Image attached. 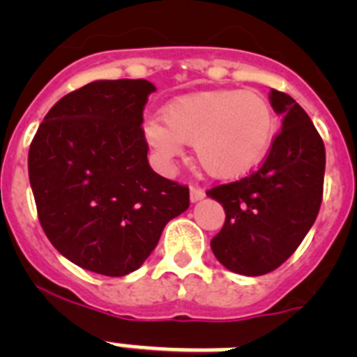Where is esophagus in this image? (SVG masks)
<instances>
[{
    "label": "esophagus",
    "mask_w": 357,
    "mask_h": 357,
    "mask_svg": "<svg viewBox=\"0 0 357 357\" xmlns=\"http://www.w3.org/2000/svg\"><path fill=\"white\" fill-rule=\"evenodd\" d=\"M189 197H191V202H198L206 197V191L202 188H198V185H191V188H189Z\"/></svg>",
    "instance_id": "esophagus-1"
}]
</instances>
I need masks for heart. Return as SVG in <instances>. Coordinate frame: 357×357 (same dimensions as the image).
Segmentation results:
<instances>
[{
    "instance_id": "1",
    "label": "heart",
    "mask_w": 357,
    "mask_h": 357,
    "mask_svg": "<svg viewBox=\"0 0 357 357\" xmlns=\"http://www.w3.org/2000/svg\"><path fill=\"white\" fill-rule=\"evenodd\" d=\"M162 123H144V137L160 159L193 144L197 162L216 178H236L266 157L275 135L270 103L254 91H202L162 109Z\"/></svg>"
}]
</instances>
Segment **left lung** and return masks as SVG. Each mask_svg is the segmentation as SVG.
Returning <instances> with one entry per match:
<instances>
[{"label": "left lung", "mask_w": 357, "mask_h": 357, "mask_svg": "<svg viewBox=\"0 0 357 357\" xmlns=\"http://www.w3.org/2000/svg\"><path fill=\"white\" fill-rule=\"evenodd\" d=\"M270 103L282 128L261 168L207 191L225 209L211 248L230 272L248 277L273 272L298 248L324 195L326 146L313 121L289 94L272 89Z\"/></svg>", "instance_id": "left-lung-1"}]
</instances>
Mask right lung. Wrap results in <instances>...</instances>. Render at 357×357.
Segmentation results:
<instances>
[{
  "instance_id": "right-lung-1",
  "label": "right lung",
  "mask_w": 357,
  "mask_h": 357,
  "mask_svg": "<svg viewBox=\"0 0 357 357\" xmlns=\"http://www.w3.org/2000/svg\"><path fill=\"white\" fill-rule=\"evenodd\" d=\"M155 85L96 80L61 98L39 125L28 175L44 234L77 266L107 277L134 272L189 188L148 164L143 110Z\"/></svg>"
}]
</instances>
